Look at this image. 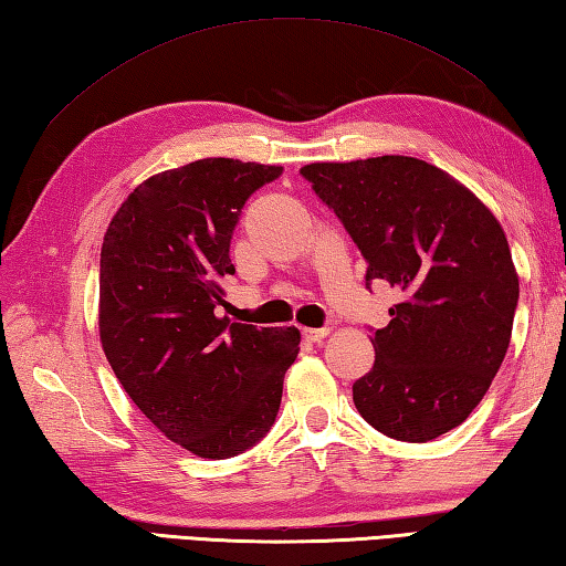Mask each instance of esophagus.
Wrapping results in <instances>:
<instances>
[{
	"label": "esophagus",
	"instance_id": "34e87169",
	"mask_svg": "<svg viewBox=\"0 0 566 566\" xmlns=\"http://www.w3.org/2000/svg\"><path fill=\"white\" fill-rule=\"evenodd\" d=\"M331 334V328H302V336L308 343H318L321 338H326Z\"/></svg>",
	"mask_w": 566,
	"mask_h": 566
}]
</instances>
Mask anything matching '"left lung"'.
<instances>
[{
  "mask_svg": "<svg viewBox=\"0 0 566 566\" xmlns=\"http://www.w3.org/2000/svg\"><path fill=\"white\" fill-rule=\"evenodd\" d=\"M368 262L365 286L400 304L373 331L375 363L353 382L365 422L431 441L483 400L511 343L520 284L495 216L467 186L415 157L308 164L302 171Z\"/></svg>",
  "mask_w": 566,
  "mask_h": 566,
  "instance_id": "obj_1",
  "label": "left lung"
}]
</instances>
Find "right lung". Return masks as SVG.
Listing matches in <instances>:
<instances>
[{"label": "right lung", "instance_id": "add662e5", "mask_svg": "<svg viewBox=\"0 0 566 566\" xmlns=\"http://www.w3.org/2000/svg\"><path fill=\"white\" fill-rule=\"evenodd\" d=\"M282 166L198 159L151 176L99 252V340L142 415L196 457L230 459L272 429L298 331L230 324L220 280L248 198Z\"/></svg>", "mask_w": 566, "mask_h": 566}]
</instances>
